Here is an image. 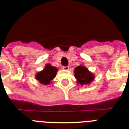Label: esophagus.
<instances>
[{
  "instance_id": "34e87169",
  "label": "esophagus",
  "mask_w": 129,
  "mask_h": 129,
  "mask_svg": "<svg viewBox=\"0 0 129 129\" xmlns=\"http://www.w3.org/2000/svg\"><path fill=\"white\" fill-rule=\"evenodd\" d=\"M62 69L64 70H68L69 69V67H62Z\"/></svg>"
}]
</instances>
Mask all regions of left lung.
Listing matches in <instances>:
<instances>
[{
  "mask_svg": "<svg viewBox=\"0 0 129 129\" xmlns=\"http://www.w3.org/2000/svg\"><path fill=\"white\" fill-rule=\"evenodd\" d=\"M75 77L77 79V82L81 85L90 84L94 80V76L84 66H79L74 70Z\"/></svg>",
  "mask_w": 129,
  "mask_h": 129,
  "instance_id": "8db88e82",
  "label": "left lung"
}]
</instances>
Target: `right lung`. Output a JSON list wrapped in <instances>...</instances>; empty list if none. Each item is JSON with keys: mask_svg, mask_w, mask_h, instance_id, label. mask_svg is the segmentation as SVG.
I'll return each instance as SVG.
<instances>
[{"mask_svg": "<svg viewBox=\"0 0 129 129\" xmlns=\"http://www.w3.org/2000/svg\"><path fill=\"white\" fill-rule=\"evenodd\" d=\"M58 69L52 67L50 64H47L43 71L39 72L36 74V79L43 85H48L56 76Z\"/></svg>", "mask_w": 129, "mask_h": 129, "instance_id": "1", "label": "right lung"}]
</instances>
